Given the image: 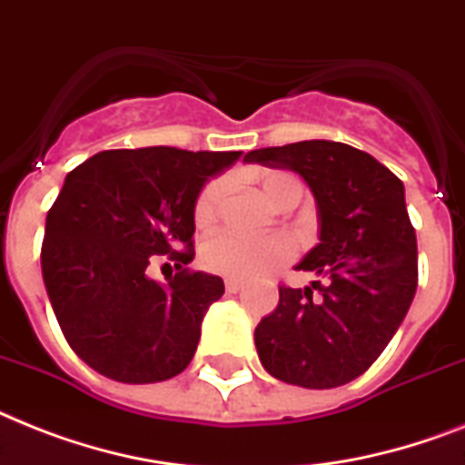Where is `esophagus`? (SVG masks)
Segmentation results:
<instances>
[{
	"label": "esophagus",
	"mask_w": 465,
	"mask_h": 465,
	"mask_svg": "<svg viewBox=\"0 0 465 465\" xmlns=\"http://www.w3.org/2000/svg\"><path fill=\"white\" fill-rule=\"evenodd\" d=\"M224 286H226V292H229V293H236V292H241V289H243V282H241V279L226 277Z\"/></svg>",
	"instance_id": "esophagus-1"
}]
</instances>
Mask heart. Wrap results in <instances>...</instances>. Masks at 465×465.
Returning <instances> with one entry per match:
<instances>
[{
  "instance_id": "b5f03b06",
  "label": "heart",
  "mask_w": 465,
  "mask_h": 465,
  "mask_svg": "<svg viewBox=\"0 0 465 465\" xmlns=\"http://www.w3.org/2000/svg\"><path fill=\"white\" fill-rule=\"evenodd\" d=\"M260 188L265 198L277 210H292L303 198V183L296 173L282 172V169H270L260 173ZM226 183L222 179L210 181L198 200H195V224L210 226L217 220L220 203L224 198ZM292 255V248L279 236H239V233L222 232L213 239H207L200 251V260L210 272L224 274L233 279H248L252 274L270 270V267L282 265Z\"/></svg>"
}]
</instances>
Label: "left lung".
<instances>
[{
  "mask_svg": "<svg viewBox=\"0 0 465 465\" xmlns=\"http://www.w3.org/2000/svg\"><path fill=\"white\" fill-rule=\"evenodd\" d=\"M243 162L301 173L318 205L320 243L296 270L320 279L279 286L277 308L255 327L260 363L286 384L341 387L375 363L416 296L403 183L372 154L334 141L260 147Z\"/></svg>",
  "mask_w": 465,
  "mask_h": 465,
  "instance_id": "left-lung-1",
  "label": "left lung"
}]
</instances>
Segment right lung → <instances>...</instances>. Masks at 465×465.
Here are the masks:
<instances>
[{"instance_id": "add662e5", "label": "right lung", "mask_w": 465, "mask_h": 465, "mask_svg": "<svg viewBox=\"0 0 465 465\" xmlns=\"http://www.w3.org/2000/svg\"><path fill=\"white\" fill-rule=\"evenodd\" d=\"M241 153L104 150L66 173L47 213L43 279L56 322L83 363L126 384L162 382L191 363L224 282L188 272L195 200ZM154 257L180 272L146 274Z\"/></svg>"}]
</instances>
